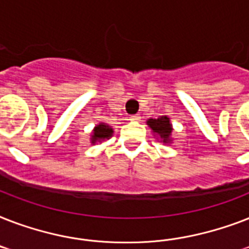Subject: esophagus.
<instances>
[{
  "instance_id": "1",
  "label": "esophagus",
  "mask_w": 249,
  "mask_h": 249,
  "mask_svg": "<svg viewBox=\"0 0 249 249\" xmlns=\"http://www.w3.org/2000/svg\"><path fill=\"white\" fill-rule=\"evenodd\" d=\"M129 119H130L132 121H140L141 116H140V115H132V116L129 117Z\"/></svg>"
}]
</instances>
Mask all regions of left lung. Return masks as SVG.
I'll return each instance as SVG.
<instances>
[{"label":"left lung","mask_w":249,"mask_h":249,"mask_svg":"<svg viewBox=\"0 0 249 249\" xmlns=\"http://www.w3.org/2000/svg\"><path fill=\"white\" fill-rule=\"evenodd\" d=\"M148 128L152 130L154 137L156 140L163 143H172V133H173V126L170 123V119L168 116H160L158 119H148Z\"/></svg>","instance_id":"obj_1"}]
</instances>
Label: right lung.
I'll list each match as a JSON object with an SVG mask.
<instances>
[{
    "label": "right lung",
    "instance_id": "obj_1",
    "mask_svg": "<svg viewBox=\"0 0 249 249\" xmlns=\"http://www.w3.org/2000/svg\"><path fill=\"white\" fill-rule=\"evenodd\" d=\"M113 134L112 126H109L108 124L106 123H98L95 126H94L93 132L90 134V143L95 144L97 142L102 143L103 141L109 140Z\"/></svg>",
    "mask_w": 249,
    "mask_h": 249
}]
</instances>
